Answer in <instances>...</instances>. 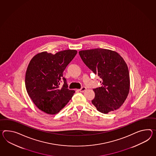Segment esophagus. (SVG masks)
I'll return each mask as SVG.
<instances>
[{
    "instance_id": "esophagus-1",
    "label": "esophagus",
    "mask_w": 156,
    "mask_h": 156,
    "mask_svg": "<svg viewBox=\"0 0 156 156\" xmlns=\"http://www.w3.org/2000/svg\"><path fill=\"white\" fill-rule=\"evenodd\" d=\"M86 90H87V88H86V87H82L80 89V90H79V91H80V92H83L85 91H86Z\"/></svg>"
}]
</instances>
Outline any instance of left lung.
I'll list each match as a JSON object with an SVG mask.
<instances>
[{"label": "left lung", "instance_id": "obj_1", "mask_svg": "<svg viewBox=\"0 0 156 156\" xmlns=\"http://www.w3.org/2000/svg\"><path fill=\"white\" fill-rule=\"evenodd\" d=\"M79 54L88 68L101 79V86L93 89L92 104L104 114L118 109L129 91V72L125 60L117 52L103 48L80 51Z\"/></svg>", "mask_w": 156, "mask_h": 156}]
</instances>
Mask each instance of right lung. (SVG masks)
<instances>
[{"label": "right lung", "instance_id": "1", "mask_svg": "<svg viewBox=\"0 0 156 156\" xmlns=\"http://www.w3.org/2000/svg\"><path fill=\"white\" fill-rule=\"evenodd\" d=\"M76 50L53 55L43 52L30 61L25 75L27 92L40 110L49 114L58 113L72 99L75 91L69 90L63 72L76 55ZM64 82L62 88L59 84Z\"/></svg>", "mask_w": 156, "mask_h": 156}]
</instances>
